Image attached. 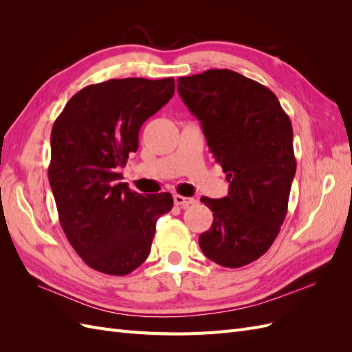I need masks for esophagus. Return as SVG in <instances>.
I'll return each instance as SVG.
<instances>
[{
  "label": "esophagus",
  "instance_id": "obj_1",
  "mask_svg": "<svg viewBox=\"0 0 352 352\" xmlns=\"http://www.w3.org/2000/svg\"><path fill=\"white\" fill-rule=\"evenodd\" d=\"M173 201H175V204H176V206L182 207V208H186V207H189V206L195 204V199H194V198L182 197V195H177V194L173 197Z\"/></svg>",
  "mask_w": 352,
  "mask_h": 352
}]
</instances>
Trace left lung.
Listing matches in <instances>:
<instances>
[{
    "instance_id": "1",
    "label": "left lung",
    "mask_w": 352,
    "mask_h": 352,
    "mask_svg": "<svg viewBox=\"0 0 352 352\" xmlns=\"http://www.w3.org/2000/svg\"><path fill=\"white\" fill-rule=\"evenodd\" d=\"M177 91L229 182L228 197L201 198L214 216L201 251L242 267L272 247L286 216L296 170L291 120L269 88L229 69L179 78Z\"/></svg>"
}]
</instances>
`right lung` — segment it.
I'll return each mask as SVG.
<instances>
[{"label": "right lung", "mask_w": 352, "mask_h": 352, "mask_svg": "<svg viewBox=\"0 0 352 352\" xmlns=\"http://www.w3.org/2000/svg\"><path fill=\"white\" fill-rule=\"evenodd\" d=\"M175 94V79H110L80 89L51 131L48 179L61 228L91 269L124 276L148 258L168 192L142 195L119 170L138 150L141 126Z\"/></svg>", "instance_id": "right-lung-1"}]
</instances>
